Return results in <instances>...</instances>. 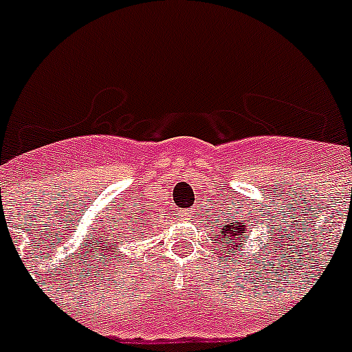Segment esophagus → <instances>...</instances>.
Segmentation results:
<instances>
[{"label": "esophagus", "mask_w": 352, "mask_h": 352, "mask_svg": "<svg viewBox=\"0 0 352 352\" xmlns=\"http://www.w3.org/2000/svg\"><path fill=\"white\" fill-rule=\"evenodd\" d=\"M192 214H194V210H183L182 213H179V219H183V220H188L192 217Z\"/></svg>", "instance_id": "esophagus-1"}]
</instances>
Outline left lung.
<instances>
[{
    "mask_svg": "<svg viewBox=\"0 0 352 352\" xmlns=\"http://www.w3.org/2000/svg\"><path fill=\"white\" fill-rule=\"evenodd\" d=\"M248 226L243 220L234 219L231 222L219 223V238L214 239L217 243L222 247L223 252H227L229 256H236V252L243 250L245 243H247Z\"/></svg>",
    "mask_w": 352,
    "mask_h": 352,
    "instance_id": "8db88e82",
    "label": "left lung"
}]
</instances>
